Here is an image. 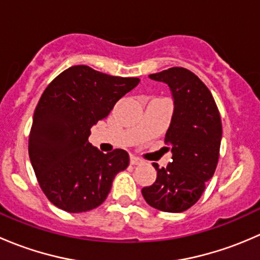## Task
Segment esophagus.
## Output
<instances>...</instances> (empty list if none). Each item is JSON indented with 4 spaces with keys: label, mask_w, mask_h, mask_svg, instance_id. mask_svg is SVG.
I'll return each instance as SVG.
<instances>
[{
    "label": "esophagus",
    "mask_w": 260,
    "mask_h": 260,
    "mask_svg": "<svg viewBox=\"0 0 260 260\" xmlns=\"http://www.w3.org/2000/svg\"><path fill=\"white\" fill-rule=\"evenodd\" d=\"M142 159L138 158V157L136 156H131V165H133V166H137V165H141L142 164Z\"/></svg>",
    "instance_id": "34e87169"
}]
</instances>
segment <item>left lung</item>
Wrapping results in <instances>:
<instances>
[{"mask_svg":"<svg viewBox=\"0 0 260 260\" xmlns=\"http://www.w3.org/2000/svg\"><path fill=\"white\" fill-rule=\"evenodd\" d=\"M149 78L164 81L174 96V115L165 142L171 145L172 162L153 164L157 179L142 188L146 203L165 212H182L195 205L214 176L221 143V118L208 86L181 67Z\"/></svg>","mask_w":260,"mask_h":260,"instance_id":"1","label":"left lung"}]
</instances>
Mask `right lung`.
Here are the masks:
<instances>
[{"label": "right lung", "mask_w": 260, "mask_h": 260, "mask_svg": "<svg viewBox=\"0 0 260 260\" xmlns=\"http://www.w3.org/2000/svg\"><path fill=\"white\" fill-rule=\"evenodd\" d=\"M138 83V78L75 65L46 86L34 113L28 156L50 203L68 212L89 211L104 203L115 175L129 165V154L120 148L103 153L91 146L90 128Z\"/></svg>", "instance_id": "obj_1"}]
</instances>
